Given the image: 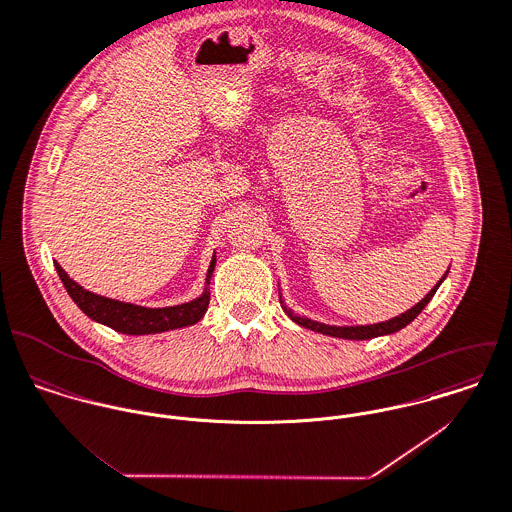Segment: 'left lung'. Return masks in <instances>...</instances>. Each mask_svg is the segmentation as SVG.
<instances>
[{
    "mask_svg": "<svg viewBox=\"0 0 512 512\" xmlns=\"http://www.w3.org/2000/svg\"><path fill=\"white\" fill-rule=\"evenodd\" d=\"M445 276H447V274H445ZM445 276H443V278L439 280V284H437L419 304H415L411 310H407L405 314H401V316H397V318H391V320L381 322V324H371V326H326V324H320V322H314V320H308V318H302V316L294 314L292 310H288V308L284 306L282 298H280V302H282V306H284V312L292 318V322H296V324L302 326V328H308V330L318 332V334H324V336L341 338V340H371V338H377V336L395 334V332L403 330L407 324H411V322L423 312V308L431 302V298L435 296V292H437V288L441 286V282L445 280Z\"/></svg>",
    "mask_w": 512,
    "mask_h": 512,
    "instance_id": "left-lung-1",
    "label": "left lung"
}]
</instances>
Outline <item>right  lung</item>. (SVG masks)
<instances>
[{"label":"right lung","instance_id":"right-lung-1","mask_svg":"<svg viewBox=\"0 0 512 512\" xmlns=\"http://www.w3.org/2000/svg\"><path fill=\"white\" fill-rule=\"evenodd\" d=\"M214 264H216V258H212V262L208 266L206 288H204L202 296H198L192 302L171 306V308H143V306L111 300L105 296H97V294L85 290L83 286H79L77 282H73L57 262H55V270H57L67 294L73 298V302L81 308V312L85 316H89L91 320H95L107 328H113L115 332L127 334V336H145V334H161V332L178 330L184 326H192L206 314V308L210 302L208 284H210V276L214 272Z\"/></svg>","mask_w":512,"mask_h":512}]
</instances>
